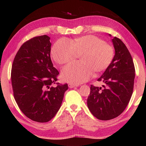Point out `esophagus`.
<instances>
[{
    "label": "esophagus",
    "mask_w": 146,
    "mask_h": 146,
    "mask_svg": "<svg viewBox=\"0 0 146 146\" xmlns=\"http://www.w3.org/2000/svg\"><path fill=\"white\" fill-rule=\"evenodd\" d=\"M76 86H78V85H75V84H68V87L70 88H75Z\"/></svg>",
    "instance_id": "34e87169"
}]
</instances>
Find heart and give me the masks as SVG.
I'll list each match as a JSON object with an SVG mask.
<instances>
[{
  "label": "heart",
  "instance_id": "1",
  "mask_svg": "<svg viewBox=\"0 0 146 146\" xmlns=\"http://www.w3.org/2000/svg\"><path fill=\"white\" fill-rule=\"evenodd\" d=\"M53 60L58 64L75 60L80 55L81 62L69 64L62 71L64 81L79 84L90 79L93 74L106 70L114 58L113 47L97 36L88 35L71 42L61 38L51 49Z\"/></svg>",
  "mask_w": 146,
  "mask_h": 146
}]
</instances>
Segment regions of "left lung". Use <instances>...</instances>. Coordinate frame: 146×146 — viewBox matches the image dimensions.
<instances>
[{"instance_id": "8db88e82", "label": "left lung", "mask_w": 146, "mask_h": 146, "mask_svg": "<svg viewBox=\"0 0 146 146\" xmlns=\"http://www.w3.org/2000/svg\"><path fill=\"white\" fill-rule=\"evenodd\" d=\"M112 42L115 50L114 58L98 79L106 86L102 89L91 85L87 100L91 113L102 120L115 118L124 111L134 86L135 69L131 55L120 38L114 37Z\"/></svg>"}]
</instances>
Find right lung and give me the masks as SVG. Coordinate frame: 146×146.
Returning a JSON list of instances; mask_svg holds the SVG:
<instances>
[{
    "label": "right lung",
    "instance_id": "1",
    "mask_svg": "<svg viewBox=\"0 0 146 146\" xmlns=\"http://www.w3.org/2000/svg\"><path fill=\"white\" fill-rule=\"evenodd\" d=\"M49 40L45 35L24 42L15 56L11 73L20 110L29 119L42 123L55 117L68 89L67 84L56 83L59 72L51 60Z\"/></svg>",
    "mask_w": 146,
    "mask_h": 146
}]
</instances>
